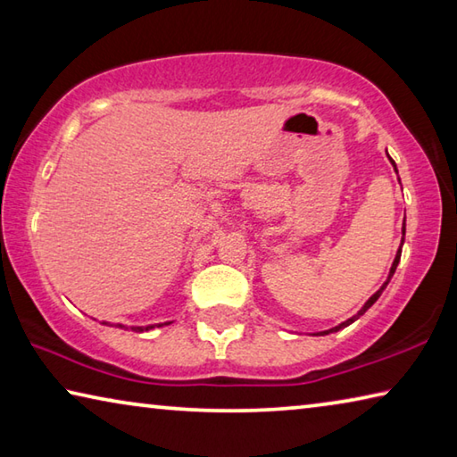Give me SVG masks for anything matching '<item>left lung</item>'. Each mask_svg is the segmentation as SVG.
<instances>
[{
  "label": "left lung",
  "instance_id": "8db88e82",
  "mask_svg": "<svg viewBox=\"0 0 457 457\" xmlns=\"http://www.w3.org/2000/svg\"><path fill=\"white\" fill-rule=\"evenodd\" d=\"M386 157H389V153H386ZM389 161H391V165H393V169H395V171H397V165H395V161H393L391 157H389ZM401 231H403V237H401V245H403V242H405V221H403V228H401ZM399 260H401V247H399V250H397V253H395V260H393V264H391V270H389V276H386V280L383 282V286H381V288H378V290H377V292L373 294V296H370V298L367 300V303H365V304H362V308H361V311H359L357 314H354V316H351V319H349V320L340 322V324H338V327H332V328H328V330H320V332H314V335H316V337H324V335H330V332H337V330H340V328L349 327V324H353L354 320H359V319H361V316H362V314H365V312L369 311V308H370V306H373V304L377 303V300H378V296H381V294H383V290L386 288V284H389V280H391V278H393V274H395V270H397V264H399Z\"/></svg>",
  "mask_w": 457,
  "mask_h": 457
}]
</instances>
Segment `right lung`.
<instances>
[{
    "instance_id": "right-lung-1",
    "label": "right lung",
    "mask_w": 457,
    "mask_h": 457,
    "mask_svg": "<svg viewBox=\"0 0 457 457\" xmlns=\"http://www.w3.org/2000/svg\"><path fill=\"white\" fill-rule=\"evenodd\" d=\"M103 324H106V322H103ZM165 324H171V322L146 324V327H130V330H135V332H145V330H151V328H159V327H165ZM114 327H119V328H127V327H125V324H114Z\"/></svg>"
}]
</instances>
